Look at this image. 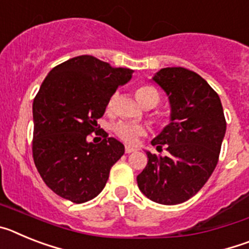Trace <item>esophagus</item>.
Segmentation results:
<instances>
[{
	"instance_id": "obj_1",
	"label": "esophagus",
	"mask_w": 249,
	"mask_h": 249,
	"mask_svg": "<svg viewBox=\"0 0 249 249\" xmlns=\"http://www.w3.org/2000/svg\"><path fill=\"white\" fill-rule=\"evenodd\" d=\"M124 152L126 153H132V152H136V148H133V147H129V146H126V148H124Z\"/></svg>"
}]
</instances>
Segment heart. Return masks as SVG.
Instances as JSON below:
<instances>
[{
  "instance_id": "b5f03b06",
  "label": "heart",
  "mask_w": 249,
  "mask_h": 249,
  "mask_svg": "<svg viewBox=\"0 0 249 249\" xmlns=\"http://www.w3.org/2000/svg\"><path fill=\"white\" fill-rule=\"evenodd\" d=\"M136 97L147 108H152L160 102V93H158L155 87H152L149 85H141L140 87H137ZM117 98L118 91H116L111 94V97L108 98V102H107V109L108 111H112L114 108ZM156 120H157V122H162L160 116H156ZM113 131L114 135L117 136L120 140H122L123 142H126V143H135L140 136H143L146 133V128L143 126L135 124V123L123 122V121L114 124Z\"/></svg>"
}]
</instances>
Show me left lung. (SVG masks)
I'll return each instance as SVG.
<instances>
[{
	"mask_svg": "<svg viewBox=\"0 0 249 249\" xmlns=\"http://www.w3.org/2000/svg\"><path fill=\"white\" fill-rule=\"evenodd\" d=\"M168 96L171 122L152 141L168 155L147 151L137 176L141 192L160 204L183 203L206 184L218 163L226 118L217 92L199 74L183 67L162 68L152 78Z\"/></svg>",
	"mask_w": 249,
	"mask_h": 249,
	"instance_id": "obj_1",
	"label": "left lung"
}]
</instances>
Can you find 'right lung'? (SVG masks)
I'll return each instance as SVG.
<instances>
[{"mask_svg":"<svg viewBox=\"0 0 249 249\" xmlns=\"http://www.w3.org/2000/svg\"><path fill=\"white\" fill-rule=\"evenodd\" d=\"M93 56H78L52 68L34 100L32 153L43 182L73 203L101 193L124 146L105 132L101 143L87 137L97 129L108 98L132 78Z\"/></svg>","mask_w":249,"mask_h":249,"instance_id":"add662e5","label":"right lung"}]
</instances>
